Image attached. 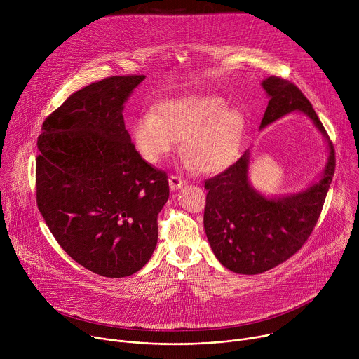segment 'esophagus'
I'll return each mask as SVG.
<instances>
[{
    "label": "esophagus",
    "mask_w": 359,
    "mask_h": 359,
    "mask_svg": "<svg viewBox=\"0 0 359 359\" xmlns=\"http://www.w3.org/2000/svg\"><path fill=\"white\" fill-rule=\"evenodd\" d=\"M186 184V182L177 176H170L169 177V186L172 190H177V189H182L183 186Z\"/></svg>",
    "instance_id": "esophagus-1"
}]
</instances>
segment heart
I'll return each instance as SVG.
<instances>
[{
	"instance_id": "b5f03b06",
	"label": "heart",
	"mask_w": 359,
	"mask_h": 359,
	"mask_svg": "<svg viewBox=\"0 0 359 359\" xmlns=\"http://www.w3.org/2000/svg\"><path fill=\"white\" fill-rule=\"evenodd\" d=\"M243 130L244 116L230 109L224 97L191 95L168 100L153 118L140 119L133 128V139L151 165L161 163L183 139L186 166L212 176L236 162Z\"/></svg>"
}]
</instances>
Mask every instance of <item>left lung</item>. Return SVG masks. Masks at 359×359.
<instances>
[{"instance_id": "left-lung-1", "label": "left lung", "mask_w": 359, "mask_h": 359, "mask_svg": "<svg viewBox=\"0 0 359 359\" xmlns=\"http://www.w3.org/2000/svg\"><path fill=\"white\" fill-rule=\"evenodd\" d=\"M270 97L260 129L299 112L309 116L328 144L321 179L287 196H266L248 182L250 150L223 173L204 182V230L217 260L237 274H260L288 260L309 240L335 172V150L310 100L291 82L269 76Z\"/></svg>"}]
</instances>
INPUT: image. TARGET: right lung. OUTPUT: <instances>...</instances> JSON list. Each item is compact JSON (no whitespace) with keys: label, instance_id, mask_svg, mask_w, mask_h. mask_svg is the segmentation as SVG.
<instances>
[{"label":"right lung","instance_id":"1","mask_svg":"<svg viewBox=\"0 0 359 359\" xmlns=\"http://www.w3.org/2000/svg\"><path fill=\"white\" fill-rule=\"evenodd\" d=\"M143 79L111 76L79 89L38 137L36 203L46 226L69 257L109 278L150 260L169 198L166 173L142 159L125 129L123 105Z\"/></svg>","mask_w":359,"mask_h":359}]
</instances>
